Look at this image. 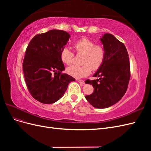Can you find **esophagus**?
I'll list each match as a JSON object with an SVG mask.
<instances>
[{
	"label": "esophagus",
	"mask_w": 151,
	"mask_h": 151,
	"mask_svg": "<svg viewBox=\"0 0 151 151\" xmlns=\"http://www.w3.org/2000/svg\"><path fill=\"white\" fill-rule=\"evenodd\" d=\"M76 81H77V82H78V83H79L83 84H85V82H84L83 80H81V79H77Z\"/></svg>",
	"instance_id": "esophagus-1"
}]
</instances>
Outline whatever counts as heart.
<instances>
[{"mask_svg":"<svg viewBox=\"0 0 151 151\" xmlns=\"http://www.w3.org/2000/svg\"><path fill=\"white\" fill-rule=\"evenodd\" d=\"M74 48L77 53L83 55L81 66L73 65L67 67L68 75L77 79L88 76L91 70H96L101 66L105 58V49L101 45H95L88 38L81 39L74 43ZM62 61L67 65H70L74 60V53L68 47L63 48L60 52Z\"/></svg>","mask_w":151,"mask_h":151,"instance_id":"1","label":"heart"}]
</instances>
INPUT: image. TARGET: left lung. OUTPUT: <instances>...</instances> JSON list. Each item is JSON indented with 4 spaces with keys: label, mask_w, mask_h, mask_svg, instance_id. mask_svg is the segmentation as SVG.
<instances>
[{
    "label": "left lung",
    "mask_w": 151,
    "mask_h": 151,
    "mask_svg": "<svg viewBox=\"0 0 151 151\" xmlns=\"http://www.w3.org/2000/svg\"><path fill=\"white\" fill-rule=\"evenodd\" d=\"M99 40L105 49V58L93 75L99 79L86 81V84H92L94 92L85 98L94 108H106L125 94L130 77V63L124 44L113 35L105 33Z\"/></svg>",
    "instance_id": "1"
}]
</instances>
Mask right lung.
<instances>
[{
	"label": "right lung",
	"instance_id": "add662e5",
	"mask_svg": "<svg viewBox=\"0 0 151 151\" xmlns=\"http://www.w3.org/2000/svg\"><path fill=\"white\" fill-rule=\"evenodd\" d=\"M70 38L66 31L52 29L36 35L27 47L22 64L26 83L32 96L40 103H55L75 81L61 74L65 67L60 52Z\"/></svg>",
	"mask_w": 151,
	"mask_h": 151
}]
</instances>
